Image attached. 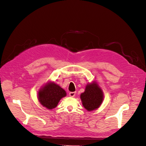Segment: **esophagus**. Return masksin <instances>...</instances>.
Instances as JSON below:
<instances>
[{"instance_id":"obj_1","label":"esophagus","mask_w":146,"mask_h":146,"mask_svg":"<svg viewBox=\"0 0 146 146\" xmlns=\"http://www.w3.org/2000/svg\"><path fill=\"white\" fill-rule=\"evenodd\" d=\"M75 94H76V92H70L69 93V96L70 97H72V98H73V97L75 96Z\"/></svg>"}]
</instances>
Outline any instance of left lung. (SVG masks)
Returning <instances> with one entry per match:
<instances>
[{"instance_id":"left-lung-1","label":"left lung","mask_w":146,"mask_h":146,"mask_svg":"<svg viewBox=\"0 0 146 146\" xmlns=\"http://www.w3.org/2000/svg\"><path fill=\"white\" fill-rule=\"evenodd\" d=\"M80 98L84 108L88 111H93L99 108L103 100V94L98 85L92 83L86 86Z\"/></svg>"}]
</instances>
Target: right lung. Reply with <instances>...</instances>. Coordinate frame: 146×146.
<instances>
[{
  "mask_svg": "<svg viewBox=\"0 0 146 146\" xmlns=\"http://www.w3.org/2000/svg\"><path fill=\"white\" fill-rule=\"evenodd\" d=\"M66 96L65 90L59 85L54 83H48L38 92V99L43 106L48 109H53Z\"/></svg>",
  "mask_w": 146,
  "mask_h": 146,
  "instance_id": "add662e5",
  "label": "right lung"
}]
</instances>
